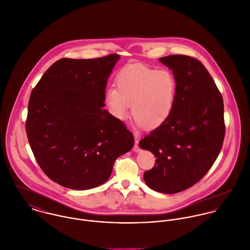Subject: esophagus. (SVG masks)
Here are the masks:
<instances>
[{
    "instance_id": "1",
    "label": "esophagus",
    "mask_w": 250,
    "mask_h": 250,
    "mask_svg": "<svg viewBox=\"0 0 250 250\" xmlns=\"http://www.w3.org/2000/svg\"><path fill=\"white\" fill-rule=\"evenodd\" d=\"M138 144H139V141H138L137 137H135V144H134V147H133V150H134L135 152H139V151H140V148H139Z\"/></svg>"
}]
</instances>
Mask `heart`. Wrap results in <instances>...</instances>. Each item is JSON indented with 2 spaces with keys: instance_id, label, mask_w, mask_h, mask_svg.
<instances>
[{
  "instance_id": "b5f03b06",
  "label": "heart",
  "mask_w": 250,
  "mask_h": 250,
  "mask_svg": "<svg viewBox=\"0 0 250 250\" xmlns=\"http://www.w3.org/2000/svg\"><path fill=\"white\" fill-rule=\"evenodd\" d=\"M116 83L118 88L106 90L105 103L118 121H125L132 108L138 127L155 128L171 115L178 89L172 71L144 64L130 65L117 75Z\"/></svg>"
}]
</instances>
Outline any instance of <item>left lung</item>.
Listing matches in <instances>:
<instances>
[{
	"instance_id": "left-lung-1",
	"label": "left lung",
	"mask_w": 250,
	"mask_h": 250,
	"mask_svg": "<svg viewBox=\"0 0 250 250\" xmlns=\"http://www.w3.org/2000/svg\"><path fill=\"white\" fill-rule=\"evenodd\" d=\"M175 74L177 97L167 121L139 142L156 157L144 173L154 191L173 194L186 190L207 174L224 140V105L213 79L197 59L170 55L158 59Z\"/></svg>"
}]
</instances>
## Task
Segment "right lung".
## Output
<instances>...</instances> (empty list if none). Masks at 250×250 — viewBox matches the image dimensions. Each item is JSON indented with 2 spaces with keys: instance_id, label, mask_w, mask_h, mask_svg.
Wrapping results in <instances>:
<instances>
[{
  "instance_id": "obj_1",
  "label": "right lung",
  "mask_w": 250,
  "mask_h": 250,
  "mask_svg": "<svg viewBox=\"0 0 250 250\" xmlns=\"http://www.w3.org/2000/svg\"><path fill=\"white\" fill-rule=\"evenodd\" d=\"M117 54L54 62L33 90L26 132L35 157L53 182L86 190L104 184L115 160L134 145L132 133L105 106Z\"/></svg>"
}]
</instances>
